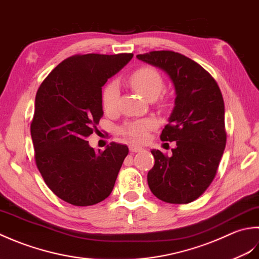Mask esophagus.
I'll use <instances>...</instances> for the list:
<instances>
[{
	"mask_svg": "<svg viewBox=\"0 0 259 259\" xmlns=\"http://www.w3.org/2000/svg\"><path fill=\"white\" fill-rule=\"evenodd\" d=\"M128 147H130V151L133 152V153H137V152L143 151V147L137 146V145H134V144H131Z\"/></svg>",
	"mask_w": 259,
	"mask_h": 259,
	"instance_id": "esophagus-1",
	"label": "esophagus"
}]
</instances>
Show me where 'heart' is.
Listing matches in <instances>:
<instances>
[{
  "instance_id": "b5f03b06",
  "label": "heart",
  "mask_w": 259,
  "mask_h": 259,
  "mask_svg": "<svg viewBox=\"0 0 259 259\" xmlns=\"http://www.w3.org/2000/svg\"><path fill=\"white\" fill-rule=\"evenodd\" d=\"M130 83L135 91L146 99H155L164 88L161 73L152 67H143L135 70L130 77ZM119 88L116 81H109L102 93V105L106 113H113L117 108ZM155 120L144 118L126 122L120 127V133L134 142H143L147 134L155 127Z\"/></svg>"
}]
</instances>
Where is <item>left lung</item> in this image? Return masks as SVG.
Returning a JSON list of instances; mask_svg holds the SVG:
<instances>
[{
  "instance_id": "8db88e82",
  "label": "left lung",
  "mask_w": 259,
  "mask_h": 259,
  "mask_svg": "<svg viewBox=\"0 0 259 259\" xmlns=\"http://www.w3.org/2000/svg\"><path fill=\"white\" fill-rule=\"evenodd\" d=\"M137 59L165 71L176 88L172 114L161 140L176 142L172 155L152 150L154 166L147 183L154 196L167 203L192 202L217 174L226 146L225 104L218 83L190 58L174 51H151Z\"/></svg>"
}]
</instances>
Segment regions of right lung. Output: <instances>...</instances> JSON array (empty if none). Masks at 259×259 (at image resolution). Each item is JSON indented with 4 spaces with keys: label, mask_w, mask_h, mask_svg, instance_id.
I'll return each mask as SVG.
<instances>
[{
    "label": "right lung",
    "mask_w": 259,
    "mask_h": 259,
    "mask_svg": "<svg viewBox=\"0 0 259 259\" xmlns=\"http://www.w3.org/2000/svg\"><path fill=\"white\" fill-rule=\"evenodd\" d=\"M133 54L76 55L60 62L35 96L31 137L34 160L47 186L78 207L106 199L128 147L112 142L95 151L87 137L104 114L102 87L127 65Z\"/></svg>",
    "instance_id": "1"
}]
</instances>
